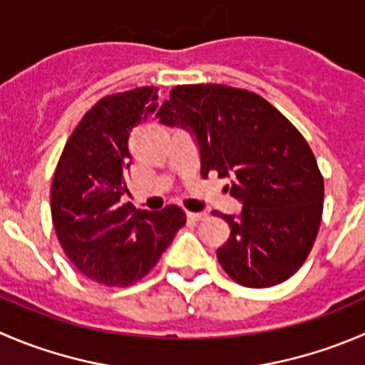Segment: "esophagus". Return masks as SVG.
<instances>
[{
    "label": "esophagus",
    "instance_id": "obj_1",
    "mask_svg": "<svg viewBox=\"0 0 365 365\" xmlns=\"http://www.w3.org/2000/svg\"><path fill=\"white\" fill-rule=\"evenodd\" d=\"M187 217L194 222L203 221V219H207V212H187Z\"/></svg>",
    "mask_w": 365,
    "mask_h": 365
}]
</instances>
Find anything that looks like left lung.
Returning <instances> with one entry per match:
<instances>
[{
    "label": "left lung",
    "instance_id": "obj_1",
    "mask_svg": "<svg viewBox=\"0 0 365 365\" xmlns=\"http://www.w3.org/2000/svg\"><path fill=\"white\" fill-rule=\"evenodd\" d=\"M162 125L190 128L201 176L232 178L242 212L219 214L230 237L217 250L226 274L244 287L282 284L303 265L323 217L324 182L305 137L269 101L219 83L178 85L162 105Z\"/></svg>",
    "mask_w": 365,
    "mask_h": 365
}]
</instances>
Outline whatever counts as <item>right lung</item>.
I'll return each instance as SVG.
<instances>
[{
	"label": "right lung",
	"mask_w": 365,
	"mask_h": 365,
	"mask_svg": "<svg viewBox=\"0 0 365 365\" xmlns=\"http://www.w3.org/2000/svg\"><path fill=\"white\" fill-rule=\"evenodd\" d=\"M157 87L105 96L67 139L51 183V219L60 246L74 267L107 287H126L160 260L185 212H158L123 203L133 126L155 114Z\"/></svg>",
	"instance_id": "right-lung-1"
}]
</instances>
